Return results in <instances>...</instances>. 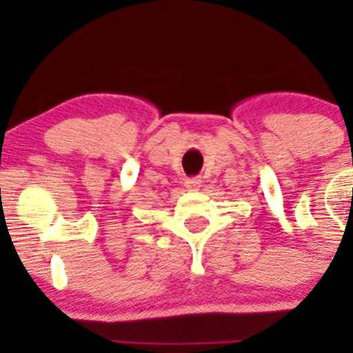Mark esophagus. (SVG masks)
Returning a JSON list of instances; mask_svg holds the SVG:
<instances>
[{
  "label": "esophagus",
  "mask_w": 353,
  "mask_h": 353,
  "mask_svg": "<svg viewBox=\"0 0 353 353\" xmlns=\"http://www.w3.org/2000/svg\"><path fill=\"white\" fill-rule=\"evenodd\" d=\"M184 186H186L188 190H198V188L201 186V179H199V177H191V179L184 181Z\"/></svg>",
  "instance_id": "1"
}]
</instances>
